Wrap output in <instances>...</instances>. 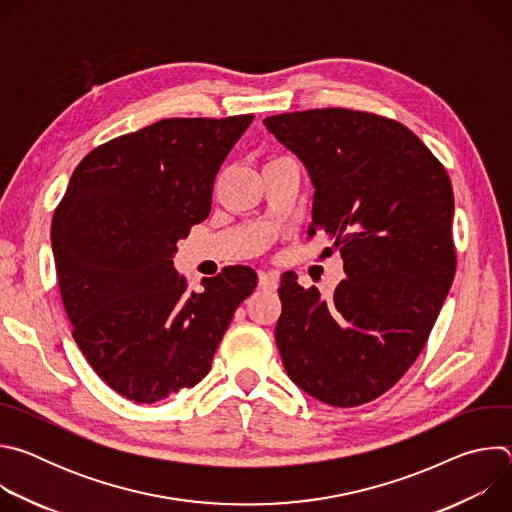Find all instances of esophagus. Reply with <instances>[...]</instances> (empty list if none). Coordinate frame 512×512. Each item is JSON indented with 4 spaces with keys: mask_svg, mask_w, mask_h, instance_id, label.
Returning <instances> with one entry per match:
<instances>
[{
    "mask_svg": "<svg viewBox=\"0 0 512 512\" xmlns=\"http://www.w3.org/2000/svg\"><path fill=\"white\" fill-rule=\"evenodd\" d=\"M279 285L277 277L271 275V273H259V287L265 289V291H275Z\"/></svg>",
    "mask_w": 512,
    "mask_h": 512,
    "instance_id": "obj_1",
    "label": "esophagus"
}]
</instances>
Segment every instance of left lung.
I'll return each instance as SVG.
<instances>
[{"label": "left lung", "instance_id": "1", "mask_svg": "<svg viewBox=\"0 0 512 512\" xmlns=\"http://www.w3.org/2000/svg\"><path fill=\"white\" fill-rule=\"evenodd\" d=\"M314 186L310 235L340 251L330 300L281 275L275 342L310 397L356 407L411 367L448 296L456 251L448 172L405 125L350 109L263 119Z\"/></svg>", "mask_w": 512, "mask_h": 512}]
</instances>
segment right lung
<instances>
[{"instance_id": "right-lung-1", "label": "right lung", "mask_w": 512, "mask_h": 512, "mask_svg": "<svg viewBox=\"0 0 512 512\" xmlns=\"http://www.w3.org/2000/svg\"><path fill=\"white\" fill-rule=\"evenodd\" d=\"M253 119H162L115 137L83 158L54 212L72 336L129 401L150 405L200 383L257 285V273L237 265L186 291L172 261L208 216L214 178Z\"/></svg>"}]
</instances>
